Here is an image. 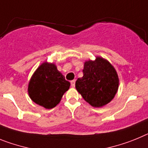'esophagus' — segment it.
<instances>
[{"label": "esophagus", "instance_id": "obj_1", "mask_svg": "<svg viewBox=\"0 0 148 148\" xmlns=\"http://www.w3.org/2000/svg\"><path fill=\"white\" fill-rule=\"evenodd\" d=\"M71 87H73V88L75 86V80H71Z\"/></svg>", "mask_w": 148, "mask_h": 148}]
</instances>
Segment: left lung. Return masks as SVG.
I'll use <instances>...</instances> for the list:
<instances>
[{
    "instance_id": "1",
    "label": "left lung",
    "mask_w": 148,
    "mask_h": 148,
    "mask_svg": "<svg viewBox=\"0 0 148 148\" xmlns=\"http://www.w3.org/2000/svg\"><path fill=\"white\" fill-rule=\"evenodd\" d=\"M83 77L75 87L85 101L94 107H102L114 98L119 89V76L110 62L102 57L85 62Z\"/></svg>"
}]
</instances>
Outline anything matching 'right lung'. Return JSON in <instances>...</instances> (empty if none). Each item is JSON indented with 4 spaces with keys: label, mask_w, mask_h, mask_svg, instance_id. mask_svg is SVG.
I'll return each instance as SVG.
<instances>
[{
    "label": "right lung",
    "mask_w": 148,
    "mask_h": 148,
    "mask_svg": "<svg viewBox=\"0 0 148 148\" xmlns=\"http://www.w3.org/2000/svg\"><path fill=\"white\" fill-rule=\"evenodd\" d=\"M70 85L55 64L45 62L32 76L28 85V94L36 104L52 109L60 102Z\"/></svg>",
    "instance_id": "right-lung-1"
}]
</instances>
